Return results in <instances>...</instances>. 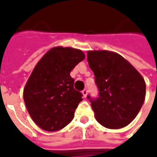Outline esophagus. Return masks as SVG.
I'll use <instances>...</instances> for the list:
<instances>
[{"mask_svg": "<svg viewBox=\"0 0 157 157\" xmlns=\"http://www.w3.org/2000/svg\"><path fill=\"white\" fill-rule=\"evenodd\" d=\"M82 95H83V98H86V96H87V90L86 89H84L82 91Z\"/></svg>", "mask_w": 157, "mask_h": 157, "instance_id": "obj_1", "label": "esophagus"}]
</instances>
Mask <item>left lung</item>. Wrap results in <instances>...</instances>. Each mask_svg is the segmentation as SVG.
<instances>
[{
    "label": "left lung",
    "instance_id": "obj_1",
    "mask_svg": "<svg viewBox=\"0 0 157 157\" xmlns=\"http://www.w3.org/2000/svg\"><path fill=\"white\" fill-rule=\"evenodd\" d=\"M89 66L95 75L99 98L92 100L94 116L100 124L111 129L130 124L141 109L145 82L140 72L115 52L90 50Z\"/></svg>",
    "mask_w": 157,
    "mask_h": 157
}]
</instances>
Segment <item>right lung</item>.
<instances>
[{
    "mask_svg": "<svg viewBox=\"0 0 157 157\" xmlns=\"http://www.w3.org/2000/svg\"><path fill=\"white\" fill-rule=\"evenodd\" d=\"M85 54L77 48L57 46L39 60L23 89L29 115L45 131H58L69 124L82 94L74 89L70 73Z\"/></svg>",
    "mask_w": 157,
    "mask_h": 157,
    "instance_id": "add662e5",
    "label": "right lung"
}]
</instances>
